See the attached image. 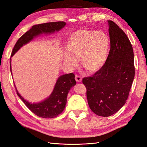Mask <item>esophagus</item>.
<instances>
[{
    "mask_svg": "<svg viewBox=\"0 0 147 147\" xmlns=\"http://www.w3.org/2000/svg\"><path fill=\"white\" fill-rule=\"evenodd\" d=\"M75 80H76V82H78V83H80L82 81V78L81 76H78V75H76V76H75Z\"/></svg>",
    "mask_w": 147,
    "mask_h": 147,
    "instance_id": "1",
    "label": "esophagus"
}]
</instances>
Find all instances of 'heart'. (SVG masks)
Segmentation results:
<instances>
[{"instance_id":"1","label":"heart","mask_w":147,"mask_h":147,"mask_svg":"<svg viewBox=\"0 0 147 147\" xmlns=\"http://www.w3.org/2000/svg\"><path fill=\"white\" fill-rule=\"evenodd\" d=\"M64 56L67 66L77 64L76 58L80 57L82 66L88 73H94L104 66L107 59L110 40L101 31L78 29L71 34L67 42Z\"/></svg>"}]
</instances>
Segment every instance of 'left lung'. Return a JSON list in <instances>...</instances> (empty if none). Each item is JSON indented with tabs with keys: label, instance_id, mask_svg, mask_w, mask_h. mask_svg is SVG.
<instances>
[{
	"label": "left lung",
	"instance_id": "1",
	"mask_svg": "<svg viewBox=\"0 0 147 147\" xmlns=\"http://www.w3.org/2000/svg\"><path fill=\"white\" fill-rule=\"evenodd\" d=\"M108 22L110 50L107 59L93 76L83 79L90 109L104 117L115 114L125 104L135 76L131 44L117 24Z\"/></svg>",
	"mask_w": 147,
	"mask_h": 147
}]
</instances>
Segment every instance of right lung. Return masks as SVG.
Here are the masks:
<instances>
[{"label":"right lung","instance_id":"1","mask_svg":"<svg viewBox=\"0 0 147 147\" xmlns=\"http://www.w3.org/2000/svg\"><path fill=\"white\" fill-rule=\"evenodd\" d=\"M65 25V22L58 21L33 26L31 29L23 34L17 41L13 48L11 57L20 48V47L30 42L34 37L42 33H51L54 31H58ZM10 68L12 73L11 58H10ZM76 84V82L75 81L74 74L73 73L62 75L57 79L54 90L50 96L38 103H29L20 96L17 90L16 91L17 94L33 113L44 118H52L56 117L63 111L66 107L68 92Z\"/></svg>","mask_w":147,"mask_h":147}]
</instances>
